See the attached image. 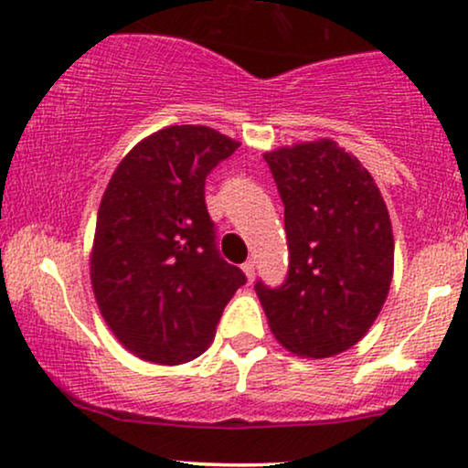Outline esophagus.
I'll use <instances>...</instances> for the list:
<instances>
[{"label":"esophagus","mask_w":468,"mask_h":468,"mask_svg":"<svg viewBox=\"0 0 468 468\" xmlns=\"http://www.w3.org/2000/svg\"><path fill=\"white\" fill-rule=\"evenodd\" d=\"M243 271H245L247 282H253V278H256V262L247 261V262L243 264Z\"/></svg>","instance_id":"obj_1"}]
</instances>
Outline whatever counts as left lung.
<instances>
[{"label": "left lung", "instance_id": "8db88e82", "mask_svg": "<svg viewBox=\"0 0 468 468\" xmlns=\"http://www.w3.org/2000/svg\"><path fill=\"white\" fill-rule=\"evenodd\" d=\"M288 236L284 286L256 292L269 330L291 354L323 360L367 336L388 297L395 239L373 176L332 138L264 152Z\"/></svg>", "mask_w": 468, "mask_h": 468}]
</instances>
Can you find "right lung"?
Instances as JSON below:
<instances>
[{"label":"right lung","mask_w":468,"mask_h":468,"mask_svg":"<svg viewBox=\"0 0 468 468\" xmlns=\"http://www.w3.org/2000/svg\"><path fill=\"white\" fill-rule=\"evenodd\" d=\"M240 143L206 125H169L136 143L97 210L90 286L114 338L154 365H184L215 340L245 275L218 256L206 177Z\"/></svg>","instance_id":"1"}]
</instances>
